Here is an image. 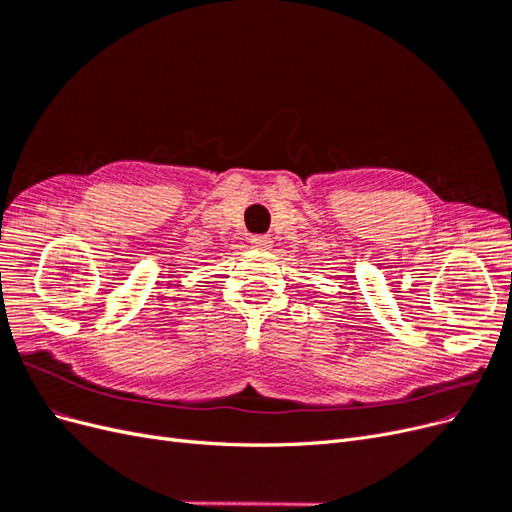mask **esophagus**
<instances>
[{"mask_svg": "<svg viewBox=\"0 0 512 512\" xmlns=\"http://www.w3.org/2000/svg\"><path fill=\"white\" fill-rule=\"evenodd\" d=\"M250 243H252V247H256V250H269V247L273 245L271 237H267V235H254L250 239Z\"/></svg>", "mask_w": 512, "mask_h": 512, "instance_id": "34e87169", "label": "esophagus"}]
</instances>
